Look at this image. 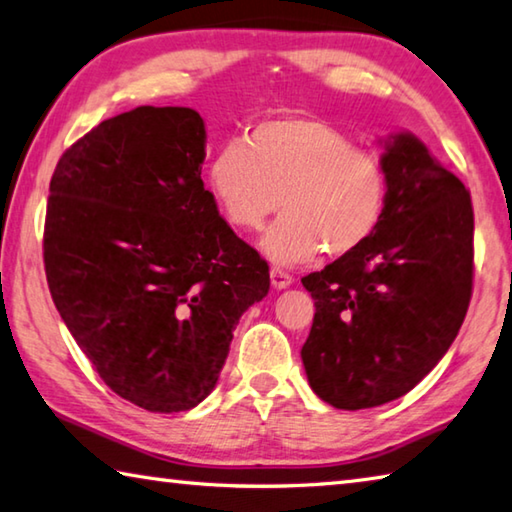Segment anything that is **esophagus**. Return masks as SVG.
<instances>
[{
	"mask_svg": "<svg viewBox=\"0 0 512 512\" xmlns=\"http://www.w3.org/2000/svg\"><path fill=\"white\" fill-rule=\"evenodd\" d=\"M270 279H272V285L276 290H285V288H290L292 285V274H288L285 270H281V267H272V272H270Z\"/></svg>",
	"mask_w": 512,
	"mask_h": 512,
	"instance_id": "obj_1",
	"label": "esophagus"
}]
</instances>
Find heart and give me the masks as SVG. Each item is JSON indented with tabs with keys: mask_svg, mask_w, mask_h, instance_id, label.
<instances>
[{
	"mask_svg": "<svg viewBox=\"0 0 512 512\" xmlns=\"http://www.w3.org/2000/svg\"><path fill=\"white\" fill-rule=\"evenodd\" d=\"M209 184L238 229H261L281 195L285 213L261 240L276 265H299L321 249L351 254L369 240L387 206V170L369 150L319 119L285 114L215 152Z\"/></svg>",
	"mask_w": 512,
	"mask_h": 512,
	"instance_id": "b5f03b06",
	"label": "heart"
}]
</instances>
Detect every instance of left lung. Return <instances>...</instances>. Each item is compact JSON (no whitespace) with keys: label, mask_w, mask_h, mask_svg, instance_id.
Wrapping results in <instances>:
<instances>
[{"label":"left lung","mask_w":512,"mask_h":512,"mask_svg":"<svg viewBox=\"0 0 512 512\" xmlns=\"http://www.w3.org/2000/svg\"><path fill=\"white\" fill-rule=\"evenodd\" d=\"M387 206L373 236L301 283L315 319L301 348L312 391L337 409L405 396L441 362L474 274L470 191L400 132L387 141Z\"/></svg>","instance_id":"obj_1"}]
</instances>
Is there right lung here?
<instances>
[{
	"instance_id": "right-lung-1",
	"label": "right lung",
	"mask_w": 512,
	"mask_h": 512,
	"mask_svg": "<svg viewBox=\"0 0 512 512\" xmlns=\"http://www.w3.org/2000/svg\"><path fill=\"white\" fill-rule=\"evenodd\" d=\"M191 107L98 123L53 170L44 272L62 321L116 396L155 414L209 396L270 267L204 188Z\"/></svg>"
}]
</instances>
